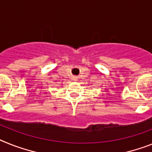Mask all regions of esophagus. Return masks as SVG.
Here are the masks:
<instances>
[{
  "mask_svg": "<svg viewBox=\"0 0 152 152\" xmlns=\"http://www.w3.org/2000/svg\"><path fill=\"white\" fill-rule=\"evenodd\" d=\"M72 80H73V81H76V80H77V77H76V76H73V77H72Z\"/></svg>",
  "mask_w": 152,
  "mask_h": 152,
  "instance_id": "34e87169",
  "label": "esophagus"
}]
</instances>
